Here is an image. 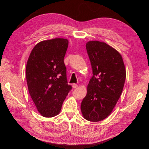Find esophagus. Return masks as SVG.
Segmentation results:
<instances>
[{
	"label": "esophagus",
	"instance_id": "esophagus-1",
	"mask_svg": "<svg viewBox=\"0 0 149 149\" xmlns=\"http://www.w3.org/2000/svg\"><path fill=\"white\" fill-rule=\"evenodd\" d=\"M72 87H73V88H76L78 87V84L74 83V84H72Z\"/></svg>",
	"mask_w": 149,
	"mask_h": 149
}]
</instances>
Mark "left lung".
<instances>
[{
  "label": "left lung",
  "instance_id": "obj_1",
  "mask_svg": "<svg viewBox=\"0 0 149 149\" xmlns=\"http://www.w3.org/2000/svg\"><path fill=\"white\" fill-rule=\"evenodd\" d=\"M93 78L81 104L83 118L98 122L109 116L123 92L126 71L120 53L105 42L93 40L86 44Z\"/></svg>",
  "mask_w": 149,
  "mask_h": 149
}]
</instances>
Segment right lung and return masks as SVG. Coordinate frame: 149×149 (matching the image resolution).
I'll return each instance as SVG.
<instances>
[{
    "instance_id": "obj_1",
    "label": "right lung",
    "mask_w": 149,
    "mask_h": 149,
    "mask_svg": "<svg viewBox=\"0 0 149 149\" xmlns=\"http://www.w3.org/2000/svg\"><path fill=\"white\" fill-rule=\"evenodd\" d=\"M68 40L54 38L38 43L26 66L30 95L39 113L52 118L60 113L71 86L68 84L64 57Z\"/></svg>"
}]
</instances>
